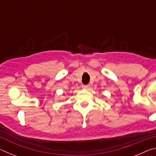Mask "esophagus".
Segmentation results:
<instances>
[{"label":"esophagus","mask_w":156,"mask_h":156,"mask_svg":"<svg viewBox=\"0 0 156 156\" xmlns=\"http://www.w3.org/2000/svg\"><path fill=\"white\" fill-rule=\"evenodd\" d=\"M89 87H90V85H89V84H83L82 87H83L84 89H88L89 88Z\"/></svg>","instance_id":"34e87169"}]
</instances>
